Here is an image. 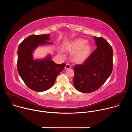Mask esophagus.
<instances>
[{"label":"esophagus","mask_w":132,"mask_h":132,"mask_svg":"<svg viewBox=\"0 0 132 132\" xmlns=\"http://www.w3.org/2000/svg\"><path fill=\"white\" fill-rule=\"evenodd\" d=\"M71 68V65L69 64H67L65 68L66 69H70Z\"/></svg>","instance_id":"esophagus-1"}]
</instances>
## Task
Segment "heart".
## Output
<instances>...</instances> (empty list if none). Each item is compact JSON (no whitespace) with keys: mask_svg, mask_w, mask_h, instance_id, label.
I'll list each match as a JSON object with an SVG mask.
<instances>
[{"mask_svg":"<svg viewBox=\"0 0 132 132\" xmlns=\"http://www.w3.org/2000/svg\"><path fill=\"white\" fill-rule=\"evenodd\" d=\"M64 50L72 53L71 59L76 63H82L85 62L91 54L92 46L86 39L78 38L66 42L63 47Z\"/></svg>","mask_w":132,"mask_h":132,"instance_id":"heart-1","label":"heart"}]
</instances>
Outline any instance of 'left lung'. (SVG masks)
<instances>
[{
	"label": "left lung",
	"instance_id": "obj_1",
	"mask_svg": "<svg viewBox=\"0 0 132 132\" xmlns=\"http://www.w3.org/2000/svg\"><path fill=\"white\" fill-rule=\"evenodd\" d=\"M97 48L81 65L74 66L73 86L78 91L90 93L100 88L113 70V50L103 37L94 36Z\"/></svg>",
	"mask_w": 132,
	"mask_h": 132
}]
</instances>
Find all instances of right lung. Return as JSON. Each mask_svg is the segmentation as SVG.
I'll use <instances>...</instances> for the list:
<instances>
[{
  "label": "right lung",
  "mask_w": 132,
  "mask_h": 132,
  "mask_svg": "<svg viewBox=\"0 0 132 132\" xmlns=\"http://www.w3.org/2000/svg\"><path fill=\"white\" fill-rule=\"evenodd\" d=\"M50 34L31 35L25 39L18 49L17 70L25 84L31 89L42 92L52 87L58 75L66 66L55 64L51 56L34 60L32 53L39 45L52 44L48 41Z\"/></svg>",
  "instance_id": "right-lung-1"
}]
</instances>
